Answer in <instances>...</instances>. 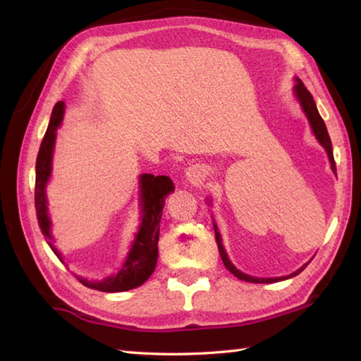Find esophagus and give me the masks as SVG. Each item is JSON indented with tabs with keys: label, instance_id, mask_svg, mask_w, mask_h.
<instances>
[{
	"label": "esophagus",
	"instance_id": "obj_1",
	"mask_svg": "<svg viewBox=\"0 0 361 361\" xmlns=\"http://www.w3.org/2000/svg\"><path fill=\"white\" fill-rule=\"evenodd\" d=\"M186 180L189 183H194V185H197V183H200L203 180V172L200 171L198 167H189L186 171Z\"/></svg>",
	"mask_w": 361,
	"mask_h": 361
}]
</instances>
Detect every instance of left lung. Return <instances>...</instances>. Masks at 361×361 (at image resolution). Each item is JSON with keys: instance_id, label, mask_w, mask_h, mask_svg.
Here are the masks:
<instances>
[{"instance_id": "1", "label": "left lung", "mask_w": 361, "mask_h": 361, "mask_svg": "<svg viewBox=\"0 0 361 361\" xmlns=\"http://www.w3.org/2000/svg\"><path fill=\"white\" fill-rule=\"evenodd\" d=\"M295 94H296V97L299 99V102H301L302 110L305 111V114H307V118H309V121H310V126H312V130H313V133H315L317 140H318L321 144H323V147L327 150V155H329V161H331L332 171L336 172V166H335V159H334V152H332L331 136H329V133H327V128H326V124H324L323 118L319 116L318 109H317V104H315V101H313V96L310 94V91H309L307 88H305L304 83H302L301 80H299V79H296ZM214 231H216V242H217V247H219L220 257H221V260H224V265L228 268L229 271H231V273L235 276V278H239V279H242V281H245V282H255V283H271V282H278V281H283V279L293 278V276L299 274V273H301V271L304 270L305 267H307V264H305L304 267L299 268L298 271L291 273L290 276H286V278H264V279H262V278H252V276H248V274H245V273L239 271L231 262H229V259H228V256H226L224 245H221V237H220V234H219V231H217L216 224H214Z\"/></svg>"}]
</instances>
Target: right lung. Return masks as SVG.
Wrapping results in <instances>:
<instances>
[{
    "instance_id": "1",
    "label": "right lung",
    "mask_w": 361,
    "mask_h": 361,
    "mask_svg": "<svg viewBox=\"0 0 361 361\" xmlns=\"http://www.w3.org/2000/svg\"><path fill=\"white\" fill-rule=\"evenodd\" d=\"M65 105L60 101L52 109L51 121L48 130L43 136V141L40 145L37 155V164H35V211H37V220L43 235L46 237V242L51 247L60 260L63 262L62 255L59 250L54 247L51 242V221L48 217V208H46V194L44 188L46 183L49 180L51 175V161H52V150H54V141H56V130L60 126L63 118ZM141 183V206H142V221L140 226V231L136 234V239L132 245L128 256L126 259L124 265H122L121 271L114 276H110L104 281L99 282H90L87 279L79 281L93 290L106 291V293H116V291H126L132 290L135 287H140L147 281L153 270L157 267L158 260V240H159V221L163 216V208L166 197L173 192V181L166 175H152L144 173L140 178Z\"/></svg>"
}]
</instances>
